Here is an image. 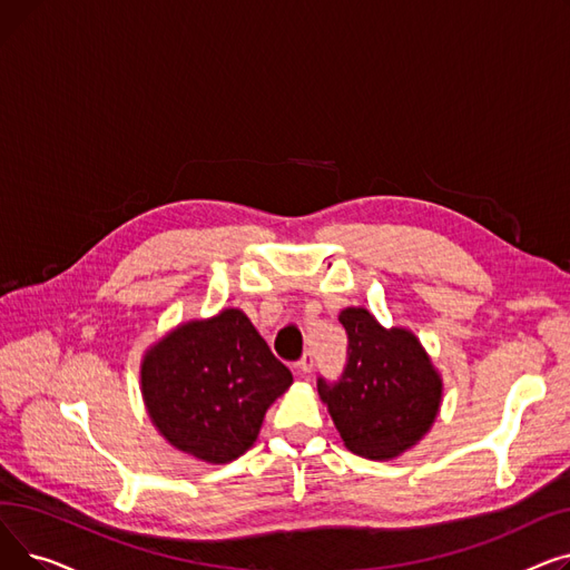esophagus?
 I'll return each instance as SVG.
<instances>
[{
  "label": "esophagus",
  "mask_w": 570,
  "mask_h": 570,
  "mask_svg": "<svg viewBox=\"0 0 570 570\" xmlns=\"http://www.w3.org/2000/svg\"><path fill=\"white\" fill-rule=\"evenodd\" d=\"M312 370H314V355H312V351H305V355L301 357V361L295 363V372L305 376V374H309Z\"/></svg>",
  "instance_id": "obj_1"
}]
</instances>
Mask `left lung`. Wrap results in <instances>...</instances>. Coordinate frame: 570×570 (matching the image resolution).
Masks as SVG:
<instances>
[{
  "label": "left lung",
  "instance_id": "left-lung-1",
  "mask_svg": "<svg viewBox=\"0 0 570 570\" xmlns=\"http://www.w3.org/2000/svg\"><path fill=\"white\" fill-rule=\"evenodd\" d=\"M348 361L340 381L318 379V395L351 453L393 460L434 425L443 381L406 327H383L365 307H346Z\"/></svg>",
  "mask_w": 570,
  "mask_h": 570
}]
</instances>
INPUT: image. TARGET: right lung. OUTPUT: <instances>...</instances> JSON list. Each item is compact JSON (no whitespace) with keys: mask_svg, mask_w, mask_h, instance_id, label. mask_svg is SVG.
<instances>
[{"mask_svg":"<svg viewBox=\"0 0 570 570\" xmlns=\"http://www.w3.org/2000/svg\"><path fill=\"white\" fill-rule=\"evenodd\" d=\"M293 374L243 309L187 321L149 346L140 393L149 421L179 453L228 464L254 445L265 411Z\"/></svg>","mask_w":570,"mask_h":570,"instance_id":"obj_1","label":"right lung"}]
</instances>
